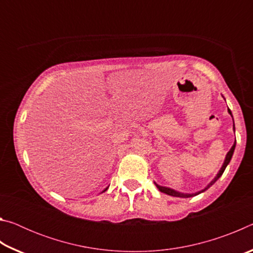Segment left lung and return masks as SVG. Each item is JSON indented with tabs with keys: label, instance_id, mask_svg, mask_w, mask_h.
Listing matches in <instances>:
<instances>
[{
	"label": "left lung",
	"instance_id": "left-lung-1",
	"mask_svg": "<svg viewBox=\"0 0 253 253\" xmlns=\"http://www.w3.org/2000/svg\"><path fill=\"white\" fill-rule=\"evenodd\" d=\"M228 111H229V114L231 115V116H232V114H231V110L230 109H228ZM233 128H234V123H233ZM234 148H235V143L233 144V146L231 147V149L230 151L228 152V154H226V156H225V160H224V163H223V165H222V168H221V169L219 170V173L216 174V176L213 178V181L209 184V185L204 188V190H202V191H200V192H196V193H193V194H188V193H181V192H177V191H175V190H172V188H169V187H165V186H161V185H158V184H156L155 183V185L157 186V188L158 190H160L162 193H165V194H168V195H170V196H176V198H191V196H195V195H198V194H200V193H202V192H204V191H207L208 188L211 186V185H213L214 183H215L217 179H219L220 177H221V175L223 174V172H224V169H225V168L226 166H228V164L230 163V161H231V158H232V155H233V152H234Z\"/></svg>",
	"mask_w": 253,
	"mask_h": 253
}]
</instances>
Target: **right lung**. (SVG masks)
I'll return each mask as SVG.
<instances>
[{
    "instance_id": "right-lung-1",
    "label": "right lung",
    "mask_w": 253,
    "mask_h": 253,
    "mask_svg": "<svg viewBox=\"0 0 253 253\" xmlns=\"http://www.w3.org/2000/svg\"><path fill=\"white\" fill-rule=\"evenodd\" d=\"M106 190H107V188H106ZM106 190H105V191H106ZM105 191H104V192H105Z\"/></svg>"
}]
</instances>
